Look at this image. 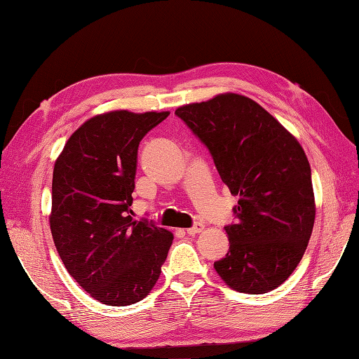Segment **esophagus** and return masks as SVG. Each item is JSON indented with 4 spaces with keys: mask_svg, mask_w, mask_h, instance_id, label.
<instances>
[{
    "mask_svg": "<svg viewBox=\"0 0 359 359\" xmlns=\"http://www.w3.org/2000/svg\"><path fill=\"white\" fill-rule=\"evenodd\" d=\"M201 231H203V225H194V226H191V228H188L187 230V234H189V236H194V234H199Z\"/></svg>",
    "mask_w": 359,
    "mask_h": 359,
    "instance_id": "1",
    "label": "esophagus"
}]
</instances>
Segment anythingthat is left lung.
I'll return each instance as SVG.
<instances>
[{
    "instance_id": "1",
    "label": "left lung",
    "mask_w": 359,
    "mask_h": 359,
    "mask_svg": "<svg viewBox=\"0 0 359 359\" xmlns=\"http://www.w3.org/2000/svg\"><path fill=\"white\" fill-rule=\"evenodd\" d=\"M185 121L211 152L233 196L236 222L225 226L230 250L215 262L236 292L262 294L290 278L315 224L311 171L299 142L251 98L225 93L184 104Z\"/></svg>"
}]
</instances>
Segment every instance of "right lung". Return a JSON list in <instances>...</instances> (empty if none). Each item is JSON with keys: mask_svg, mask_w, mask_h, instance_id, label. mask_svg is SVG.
<instances>
[{"mask_svg": "<svg viewBox=\"0 0 359 359\" xmlns=\"http://www.w3.org/2000/svg\"><path fill=\"white\" fill-rule=\"evenodd\" d=\"M170 112L111 111L86 120L55 160L50 233L67 273L106 306L142 301L174 236L133 219L137 151Z\"/></svg>", "mask_w": 359, "mask_h": 359, "instance_id": "right-lung-1", "label": "right lung"}]
</instances>
